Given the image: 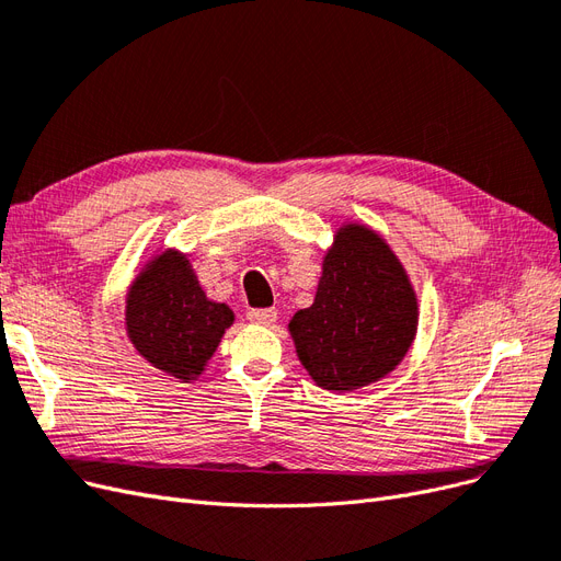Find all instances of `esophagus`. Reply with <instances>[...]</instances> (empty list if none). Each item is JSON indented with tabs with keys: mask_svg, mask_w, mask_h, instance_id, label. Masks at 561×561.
<instances>
[{
	"mask_svg": "<svg viewBox=\"0 0 561 561\" xmlns=\"http://www.w3.org/2000/svg\"><path fill=\"white\" fill-rule=\"evenodd\" d=\"M247 319L251 323H261V327H270V323H275V319H277V310H275V307H267V310H249Z\"/></svg>",
	"mask_w": 561,
	"mask_h": 561,
	"instance_id": "esophagus-1",
	"label": "esophagus"
}]
</instances>
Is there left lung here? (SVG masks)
Returning a JSON list of instances; mask_svg holds the SVG:
<instances>
[{"mask_svg": "<svg viewBox=\"0 0 561 561\" xmlns=\"http://www.w3.org/2000/svg\"><path fill=\"white\" fill-rule=\"evenodd\" d=\"M420 307L382 234L345 224L321 265L314 302L288 321L300 364L321 389L354 391L389 375L417 335Z\"/></svg>", "mask_w": 561, "mask_h": 561, "instance_id": "1", "label": "left lung"}]
</instances>
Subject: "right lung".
Wrapping results in <instances>:
<instances>
[{
	"instance_id": "right-lung-1",
	"label": "right lung",
	"mask_w": 561,
	"mask_h": 561,
	"mask_svg": "<svg viewBox=\"0 0 561 561\" xmlns=\"http://www.w3.org/2000/svg\"><path fill=\"white\" fill-rule=\"evenodd\" d=\"M234 314L205 296L193 265L174 249L153 256L125 298V331L135 350L182 382L201 377Z\"/></svg>"
}]
</instances>
